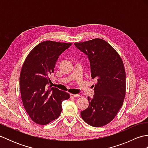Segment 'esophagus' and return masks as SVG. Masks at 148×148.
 <instances>
[{"label":"esophagus","instance_id":"1","mask_svg":"<svg viewBox=\"0 0 148 148\" xmlns=\"http://www.w3.org/2000/svg\"><path fill=\"white\" fill-rule=\"evenodd\" d=\"M70 96H71V98H73V97H81V95H79V94H72V93H71L70 94Z\"/></svg>","mask_w":148,"mask_h":148}]
</instances>
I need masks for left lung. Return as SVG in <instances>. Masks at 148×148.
Instances as JSON below:
<instances>
[{
    "mask_svg": "<svg viewBox=\"0 0 148 148\" xmlns=\"http://www.w3.org/2000/svg\"><path fill=\"white\" fill-rule=\"evenodd\" d=\"M74 45L88 56L92 77L97 79L93 99L81 116L87 124L100 127L108 124L118 114L126 93V74L118 52L106 40L96 38Z\"/></svg>",
    "mask_w": 148,
    "mask_h": 148,
    "instance_id": "left-lung-1",
    "label": "left lung"
}]
</instances>
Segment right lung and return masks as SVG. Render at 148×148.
Listing matches in <instances>:
<instances>
[{"label": "right lung", "instance_id": "right-lung-1", "mask_svg": "<svg viewBox=\"0 0 148 148\" xmlns=\"http://www.w3.org/2000/svg\"><path fill=\"white\" fill-rule=\"evenodd\" d=\"M71 43L46 40L32 49L25 58L20 72V86L25 109L33 121L47 125L59 117L62 102L70 98L69 93L47 84L54 72L59 55Z\"/></svg>", "mask_w": 148, "mask_h": 148}]
</instances>
